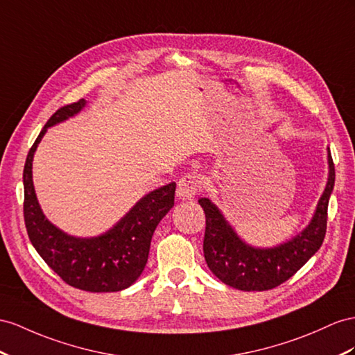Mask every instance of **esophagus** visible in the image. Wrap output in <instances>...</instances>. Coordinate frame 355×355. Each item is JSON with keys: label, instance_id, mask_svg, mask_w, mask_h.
Returning <instances> with one entry per match:
<instances>
[{"label": "esophagus", "instance_id": "esophagus-1", "mask_svg": "<svg viewBox=\"0 0 355 355\" xmlns=\"http://www.w3.org/2000/svg\"><path fill=\"white\" fill-rule=\"evenodd\" d=\"M201 183H202V178L201 175L198 174H186L184 177H181L178 180V184H177V196L180 199H192L195 198V195L201 190Z\"/></svg>", "mask_w": 355, "mask_h": 355}]
</instances>
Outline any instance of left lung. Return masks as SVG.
Returning a JSON list of instances; mask_svg holds the SVG:
<instances>
[{"mask_svg":"<svg viewBox=\"0 0 355 355\" xmlns=\"http://www.w3.org/2000/svg\"><path fill=\"white\" fill-rule=\"evenodd\" d=\"M329 150V180L315 214L294 239L275 248L244 243L208 198L199 199L205 213L204 257L208 268L223 284L240 291H268L284 284L311 259L325 237L327 208L334 187V163Z\"/></svg>","mask_w":355,"mask_h":355,"instance_id":"obj_1","label":"left lung"}]
</instances>
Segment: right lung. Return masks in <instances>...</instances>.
I'll use <instances>...</instances> for the list:
<instances>
[{"mask_svg":"<svg viewBox=\"0 0 355 355\" xmlns=\"http://www.w3.org/2000/svg\"><path fill=\"white\" fill-rule=\"evenodd\" d=\"M79 102L60 107L44 124L24 166V219L30 241L43 261L70 286L115 293L135 284L145 268L154 230L174 207L175 183L153 190L111 230L91 239L62 232L43 214L33 184V157L49 127L83 111Z\"/></svg>","mask_w":355,"mask_h":355,"instance_id":"right-lung-1","label":"right lung"}]
</instances>
